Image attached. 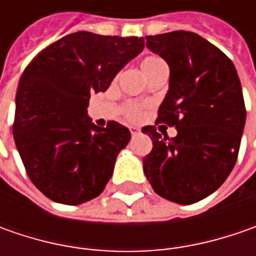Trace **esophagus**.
<instances>
[{"mask_svg": "<svg viewBox=\"0 0 256 256\" xmlns=\"http://www.w3.org/2000/svg\"><path fill=\"white\" fill-rule=\"evenodd\" d=\"M130 131H131V134H132V136H135V135H138V134L141 132V130H140L138 126H131V128H130Z\"/></svg>", "mask_w": 256, "mask_h": 256, "instance_id": "esophagus-1", "label": "esophagus"}]
</instances>
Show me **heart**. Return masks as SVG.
Wrapping results in <instances>:
<instances>
[{
  "label": "heart",
  "mask_w": 256,
  "mask_h": 256,
  "mask_svg": "<svg viewBox=\"0 0 256 256\" xmlns=\"http://www.w3.org/2000/svg\"><path fill=\"white\" fill-rule=\"evenodd\" d=\"M162 66H165L162 60L158 58V56H154V55L145 56L142 61H141V68H142L145 76L152 74L155 70L162 68ZM124 114H125V116H126L128 120H131V121H138V120L142 116V108H141V105H138V104L130 102L124 106Z\"/></svg>",
  "instance_id": "obj_1"
}]
</instances>
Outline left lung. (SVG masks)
<instances>
[{
	"mask_svg": "<svg viewBox=\"0 0 256 256\" xmlns=\"http://www.w3.org/2000/svg\"><path fill=\"white\" fill-rule=\"evenodd\" d=\"M145 40L170 65V90L156 124L178 134L168 138L144 126L154 145L142 158L144 172L160 196L190 205L216 191L236 162L246 118L241 82L231 60L195 32Z\"/></svg>",
	"mask_w": 256,
	"mask_h": 256,
	"instance_id": "8db88e82",
	"label": "left lung"
}]
</instances>
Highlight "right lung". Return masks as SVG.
Here are the masks:
<instances>
[{"label": "right lung", "mask_w": 256, "mask_h": 256, "mask_svg": "<svg viewBox=\"0 0 256 256\" xmlns=\"http://www.w3.org/2000/svg\"><path fill=\"white\" fill-rule=\"evenodd\" d=\"M144 38L78 31L46 46L26 65L15 96L12 134L25 171L50 200L78 205L98 196L131 140L121 124L94 125V92L144 50Z\"/></svg>", "instance_id": "add662e5"}]
</instances>
